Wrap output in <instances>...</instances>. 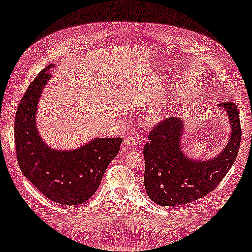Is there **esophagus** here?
<instances>
[{"label": "esophagus", "instance_id": "34e87169", "mask_svg": "<svg viewBox=\"0 0 252 252\" xmlns=\"http://www.w3.org/2000/svg\"><path fill=\"white\" fill-rule=\"evenodd\" d=\"M136 145V138L133 136H128L125 140V146L128 147V148H134Z\"/></svg>", "mask_w": 252, "mask_h": 252}]
</instances>
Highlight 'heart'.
Masks as SVG:
<instances>
[{
    "mask_svg": "<svg viewBox=\"0 0 252 252\" xmlns=\"http://www.w3.org/2000/svg\"><path fill=\"white\" fill-rule=\"evenodd\" d=\"M166 115H167V111H166V110H163V111H161L160 114L158 115V118H160V119H161V118H163V117H166Z\"/></svg>",
    "mask_w": 252,
    "mask_h": 252,
    "instance_id": "obj_1",
    "label": "heart"
}]
</instances>
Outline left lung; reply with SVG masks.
Listing matches in <instances>:
<instances>
[{
  "label": "left lung",
  "instance_id": "left-lung-1",
  "mask_svg": "<svg viewBox=\"0 0 252 252\" xmlns=\"http://www.w3.org/2000/svg\"><path fill=\"white\" fill-rule=\"evenodd\" d=\"M226 110L230 136L226 147L216 158L190 159L181 151L184 120L170 118L158 123L144 146V186L151 200L162 206L187 204L210 194L235 162L240 148L242 130L236 103L219 104Z\"/></svg>",
  "mask_w": 252,
  "mask_h": 252
}]
</instances>
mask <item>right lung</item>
Segmentation results:
<instances>
[{
  "mask_svg": "<svg viewBox=\"0 0 252 252\" xmlns=\"http://www.w3.org/2000/svg\"><path fill=\"white\" fill-rule=\"evenodd\" d=\"M52 65L31 82L17 107L16 158L24 176L50 200L63 205L81 204L98 189L106 168L120 151L122 138L96 137L74 150H55L46 145L36 127V110Z\"/></svg>",
  "mask_w": 252,
  "mask_h": 252,
  "instance_id": "add662e5",
  "label": "right lung"
}]
</instances>
